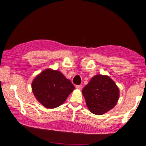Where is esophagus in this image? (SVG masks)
I'll return each mask as SVG.
<instances>
[{
  "mask_svg": "<svg viewBox=\"0 0 146 146\" xmlns=\"http://www.w3.org/2000/svg\"><path fill=\"white\" fill-rule=\"evenodd\" d=\"M75 88L77 90H81L82 88V85H77L75 86Z\"/></svg>",
  "mask_w": 146,
  "mask_h": 146,
  "instance_id": "obj_1",
  "label": "esophagus"
}]
</instances>
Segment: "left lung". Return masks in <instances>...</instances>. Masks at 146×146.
I'll list each match as a JSON object with an SVG mask.
<instances>
[{"mask_svg": "<svg viewBox=\"0 0 146 146\" xmlns=\"http://www.w3.org/2000/svg\"><path fill=\"white\" fill-rule=\"evenodd\" d=\"M86 104L91 112L104 114L113 109L119 97V90L115 82L107 75H96L82 90Z\"/></svg>", "mask_w": 146, "mask_h": 146, "instance_id": "8db88e82", "label": "left lung"}]
</instances>
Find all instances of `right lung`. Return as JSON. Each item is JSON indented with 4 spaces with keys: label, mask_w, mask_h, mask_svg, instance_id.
<instances>
[{
    "label": "right lung",
    "mask_w": 146,
    "mask_h": 146,
    "mask_svg": "<svg viewBox=\"0 0 146 146\" xmlns=\"http://www.w3.org/2000/svg\"><path fill=\"white\" fill-rule=\"evenodd\" d=\"M36 100L45 108H55L66 101L75 87L60 71L48 68L38 74L32 82Z\"/></svg>",
    "instance_id": "right-lung-1"
}]
</instances>
